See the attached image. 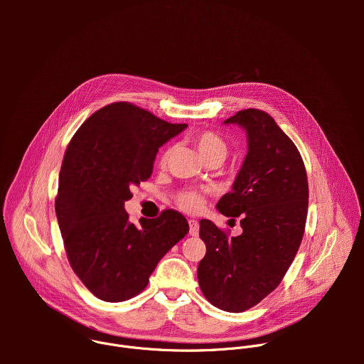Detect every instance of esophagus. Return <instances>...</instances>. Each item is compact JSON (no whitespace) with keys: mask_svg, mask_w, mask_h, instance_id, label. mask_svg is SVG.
Instances as JSON below:
<instances>
[{"mask_svg":"<svg viewBox=\"0 0 364 364\" xmlns=\"http://www.w3.org/2000/svg\"><path fill=\"white\" fill-rule=\"evenodd\" d=\"M188 226H190V235L191 236H196V235H198V222L197 220H194V219H191V220H188Z\"/></svg>","mask_w":364,"mask_h":364,"instance_id":"obj_1","label":"esophagus"}]
</instances>
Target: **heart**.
I'll return each instance as SVG.
<instances>
[{
    "mask_svg": "<svg viewBox=\"0 0 364 364\" xmlns=\"http://www.w3.org/2000/svg\"><path fill=\"white\" fill-rule=\"evenodd\" d=\"M200 157L205 161V163H210V161H219L222 163L226 155H228V144L226 141L218 135L216 132H212V131H205V132H201V134H197L193 139ZM173 148H168L164 155H163V164L168 163L171 154H173ZM178 204L183 207L184 210H188V212H196L198 209H201L203 205V198L197 194V193H193V191H187V193H183L178 198Z\"/></svg>",
    "mask_w": 364,
    "mask_h": 364,
    "instance_id": "1",
    "label": "heart"
}]
</instances>
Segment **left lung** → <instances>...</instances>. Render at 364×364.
<instances>
[{
	"mask_svg": "<svg viewBox=\"0 0 364 364\" xmlns=\"http://www.w3.org/2000/svg\"><path fill=\"white\" fill-rule=\"evenodd\" d=\"M223 124L246 132L247 154L216 209L240 216L243 232L229 237L213 222L200 220L205 256L197 278L209 302L242 313L271 294L291 267L305 229L308 181L299 151L271 115L245 109Z\"/></svg>",
	"mask_w": 364,
	"mask_h": 364,
	"instance_id": "obj_1",
	"label": "left lung"
}]
</instances>
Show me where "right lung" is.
<instances>
[{
	"label": "right lung",
	"mask_w": 364,
	"mask_h": 364,
	"mask_svg": "<svg viewBox=\"0 0 364 364\" xmlns=\"http://www.w3.org/2000/svg\"><path fill=\"white\" fill-rule=\"evenodd\" d=\"M186 128L117 102L87 118L68 145L56 216L72 269L102 301L139 294L160 259L188 233L176 210L141 218L135 226L124 209L131 187L151 177L159 148Z\"/></svg>",
	"instance_id": "1"
}]
</instances>
